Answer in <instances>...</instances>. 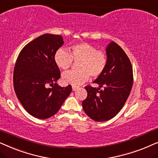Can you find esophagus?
I'll use <instances>...</instances> for the list:
<instances>
[{
    "instance_id": "esophagus-1",
    "label": "esophagus",
    "mask_w": 158,
    "mask_h": 158,
    "mask_svg": "<svg viewBox=\"0 0 158 158\" xmlns=\"http://www.w3.org/2000/svg\"><path fill=\"white\" fill-rule=\"evenodd\" d=\"M78 87H77V86L73 85V86H72V89H73V91H75V90H77V89H78Z\"/></svg>"
}]
</instances>
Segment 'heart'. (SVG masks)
Returning a JSON list of instances; mask_svg holds the SVG:
<instances>
[{"instance_id": "1", "label": "heart", "mask_w": 158, "mask_h": 158, "mask_svg": "<svg viewBox=\"0 0 158 158\" xmlns=\"http://www.w3.org/2000/svg\"><path fill=\"white\" fill-rule=\"evenodd\" d=\"M55 62L60 69L67 70L74 61H79L77 71H69L62 75V81L66 85H79L87 80L90 76L97 78L102 74L108 64L106 52L97 50L87 43L76 44L71 47V52L60 48L55 54Z\"/></svg>"}]
</instances>
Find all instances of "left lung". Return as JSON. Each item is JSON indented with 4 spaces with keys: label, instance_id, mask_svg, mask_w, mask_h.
<instances>
[{
    "label": "left lung",
    "instance_id": "obj_1",
    "mask_svg": "<svg viewBox=\"0 0 158 158\" xmlns=\"http://www.w3.org/2000/svg\"><path fill=\"white\" fill-rule=\"evenodd\" d=\"M106 55V68L93 81L99 87H85L87 97L82 102L86 114L100 122L108 121L118 113L129 98L134 81L131 61L117 43L111 42L107 46Z\"/></svg>",
    "mask_w": 158,
    "mask_h": 158
}]
</instances>
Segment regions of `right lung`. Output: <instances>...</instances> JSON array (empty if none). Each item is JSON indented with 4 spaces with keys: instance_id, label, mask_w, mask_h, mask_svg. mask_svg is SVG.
I'll return each instance as SVG.
<instances>
[{
    "instance_id": "obj_1",
    "label": "right lung",
    "mask_w": 158,
    "mask_h": 158,
    "mask_svg": "<svg viewBox=\"0 0 158 158\" xmlns=\"http://www.w3.org/2000/svg\"><path fill=\"white\" fill-rule=\"evenodd\" d=\"M63 44L60 35L44 34L25 45L16 60L15 93L25 110L37 118L56 114L72 90L71 85L61 87L56 83L60 72L54 58Z\"/></svg>"
}]
</instances>
